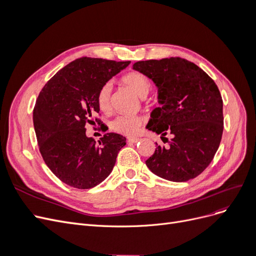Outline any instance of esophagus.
I'll return each mask as SVG.
<instances>
[{"label": "esophagus", "instance_id": "34e87169", "mask_svg": "<svg viewBox=\"0 0 256 256\" xmlns=\"http://www.w3.org/2000/svg\"><path fill=\"white\" fill-rule=\"evenodd\" d=\"M138 141H140V138H128L129 143H136Z\"/></svg>", "mask_w": 256, "mask_h": 256}]
</instances>
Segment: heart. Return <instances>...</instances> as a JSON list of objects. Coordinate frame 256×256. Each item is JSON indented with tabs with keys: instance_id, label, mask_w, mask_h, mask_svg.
Returning a JSON list of instances; mask_svg holds the SVG:
<instances>
[{
	"instance_id": "heart-1",
	"label": "heart",
	"mask_w": 256,
	"mask_h": 256,
	"mask_svg": "<svg viewBox=\"0 0 256 256\" xmlns=\"http://www.w3.org/2000/svg\"><path fill=\"white\" fill-rule=\"evenodd\" d=\"M122 82L134 92V94L144 99L150 90L152 84L146 76L138 72L126 74L122 78ZM111 92L112 86L110 83H104L99 88L97 94V102L100 110L108 112L111 106ZM142 124V118L134 114H120L113 118L110 122V128L120 134L134 136Z\"/></svg>"
}]
</instances>
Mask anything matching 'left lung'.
<instances>
[{
  "instance_id": "8db88e82",
  "label": "left lung",
  "mask_w": 256,
  "mask_h": 256,
  "mask_svg": "<svg viewBox=\"0 0 256 256\" xmlns=\"http://www.w3.org/2000/svg\"><path fill=\"white\" fill-rule=\"evenodd\" d=\"M132 68L150 79L158 92L160 106L152 111L146 128L162 141L172 136L170 147L157 145L147 168L171 182L196 177L221 142L223 102L218 86L203 69L180 58L141 60Z\"/></svg>"
}]
</instances>
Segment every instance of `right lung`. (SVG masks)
Wrapping results in <instances>:
<instances>
[{"label":"right lung","instance_id":"right-lung-1","mask_svg":"<svg viewBox=\"0 0 256 256\" xmlns=\"http://www.w3.org/2000/svg\"><path fill=\"white\" fill-rule=\"evenodd\" d=\"M130 62L81 58L54 74L42 90L33 111L38 146L46 164L66 184L90 189L114 168L126 138L104 134L98 144L86 136V124L97 122V94Z\"/></svg>","mask_w":256,"mask_h":256}]
</instances>
